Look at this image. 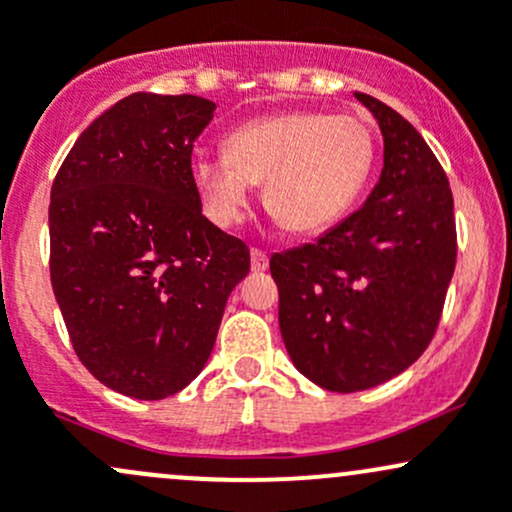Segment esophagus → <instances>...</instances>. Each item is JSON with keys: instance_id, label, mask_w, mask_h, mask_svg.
I'll return each mask as SVG.
<instances>
[{"instance_id": "obj_1", "label": "esophagus", "mask_w": 512, "mask_h": 512, "mask_svg": "<svg viewBox=\"0 0 512 512\" xmlns=\"http://www.w3.org/2000/svg\"><path fill=\"white\" fill-rule=\"evenodd\" d=\"M268 268V256L261 249H251V271L261 273Z\"/></svg>"}]
</instances>
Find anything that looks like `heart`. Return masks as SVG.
I'll list each match as a JSON object with an SVG mask.
<instances>
[{"label": "heart", "instance_id": "b5f03b06", "mask_svg": "<svg viewBox=\"0 0 512 512\" xmlns=\"http://www.w3.org/2000/svg\"><path fill=\"white\" fill-rule=\"evenodd\" d=\"M373 139L359 119L324 112H280L229 131L224 156H195L192 183L212 222L246 217L263 183V205L290 234H320L342 219L364 190Z\"/></svg>", "mask_w": 512, "mask_h": 512}]
</instances>
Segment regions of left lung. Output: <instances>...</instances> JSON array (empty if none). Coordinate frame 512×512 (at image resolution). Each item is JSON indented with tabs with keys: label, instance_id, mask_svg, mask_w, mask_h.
<instances>
[{
	"label": "left lung",
	"instance_id": "1",
	"mask_svg": "<svg viewBox=\"0 0 512 512\" xmlns=\"http://www.w3.org/2000/svg\"><path fill=\"white\" fill-rule=\"evenodd\" d=\"M383 136V170L315 244L271 256L278 324L302 376L334 393L390 381L432 342L456 263L449 180L417 129L354 92Z\"/></svg>",
	"mask_w": 512,
	"mask_h": 512
}]
</instances>
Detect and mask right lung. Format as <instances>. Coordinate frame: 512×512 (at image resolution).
<instances>
[{
    "instance_id": "add662e5",
    "label": "right lung",
    "mask_w": 512,
    "mask_h": 512,
    "mask_svg": "<svg viewBox=\"0 0 512 512\" xmlns=\"http://www.w3.org/2000/svg\"><path fill=\"white\" fill-rule=\"evenodd\" d=\"M217 104L134 92L87 126L51 188V283L70 342L104 386L183 390L212 354L249 246L202 214L192 144Z\"/></svg>"
}]
</instances>
